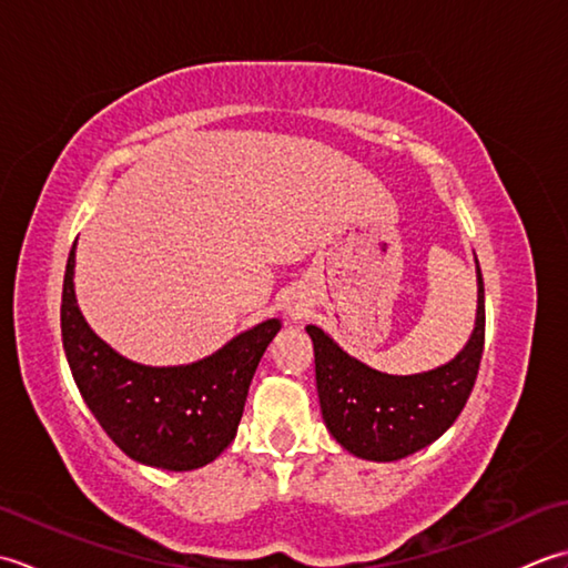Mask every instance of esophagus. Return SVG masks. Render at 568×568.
I'll return each instance as SVG.
<instances>
[{"mask_svg": "<svg viewBox=\"0 0 568 568\" xmlns=\"http://www.w3.org/2000/svg\"><path fill=\"white\" fill-rule=\"evenodd\" d=\"M295 315H297V312H295Z\"/></svg>", "mask_w": 568, "mask_h": 568, "instance_id": "esophagus-1", "label": "esophagus"}]
</instances>
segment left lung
I'll use <instances>...</instances> for the list:
<instances>
[{
    "instance_id": "1",
    "label": "left lung",
    "mask_w": 568,
    "mask_h": 568,
    "mask_svg": "<svg viewBox=\"0 0 568 568\" xmlns=\"http://www.w3.org/2000/svg\"><path fill=\"white\" fill-rule=\"evenodd\" d=\"M476 322L466 346L449 364L413 376H393L346 354L332 336L307 324L315 344L322 419L348 454L366 462H397L454 425L474 388L486 336L484 277L476 258Z\"/></svg>"
}]
</instances>
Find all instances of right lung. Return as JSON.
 I'll return each instance as SVG.
<instances>
[{
    "label": "right lung",
    "mask_w": 568,
    "mask_h": 568,
    "mask_svg": "<svg viewBox=\"0 0 568 568\" xmlns=\"http://www.w3.org/2000/svg\"><path fill=\"white\" fill-rule=\"evenodd\" d=\"M72 244L60 329L72 378L102 429L129 458L165 470L212 464L234 442L253 373L281 320L236 334L214 354L183 366H146L92 332L75 297Z\"/></svg>",
    "instance_id": "obj_1"
}]
</instances>
